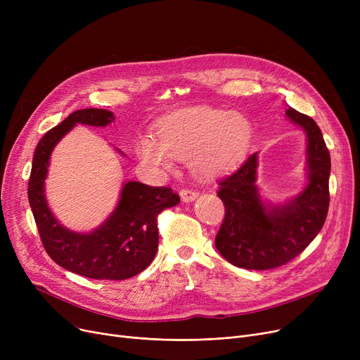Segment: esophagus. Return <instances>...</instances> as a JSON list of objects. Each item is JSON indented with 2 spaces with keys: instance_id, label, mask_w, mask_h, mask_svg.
<instances>
[{
  "instance_id": "obj_1",
  "label": "esophagus",
  "mask_w": 360,
  "mask_h": 360,
  "mask_svg": "<svg viewBox=\"0 0 360 360\" xmlns=\"http://www.w3.org/2000/svg\"><path fill=\"white\" fill-rule=\"evenodd\" d=\"M179 194H181V200L184 202H191L198 197V193L193 191V190H181Z\"/></svg>"
}]
</instances>
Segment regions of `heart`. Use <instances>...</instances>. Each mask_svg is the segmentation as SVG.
<instances>
[{
  "mask_svg": "<svg viewBox=\"0 0 360 360\" xmlns=\"http://www.w3.org/2000/svg\"><path fill=\"white\" fill-rule=\"evenodd\" d=\"M252 125L240 113L195 108L163 120L156 137L144 134L136 151L148 167L169 170L174 159H191L202 178H214L232 170L247 155Z\"/></svg>",
  "mask_w": 360,
  "mask_h": 360,
  "instance_id": "b5f03b06",
  "label": "heart"
}]
</instances>
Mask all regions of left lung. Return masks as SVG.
I'll return each instance as SVG.
<instances>
[{
  "mask_svg": "<svg viewBox=\"0 0 360 360\" xmlns=\"http://www.w3.org/2000/svg\"><path fill=\"white\" fill-rule=\"evenodd\" d=\"M286 115L307 134L304 190L278 205L264 201L255 184L258 153L219 181L217 195L226 212L216 248L240 269L270 270L289 262L315 239L328 213L331 160L323 132L312 118L293 108Z\"/></svg>",
  "mask_w": 360,
  "mask_h": 360,
  "instance_id": "1",
  "label": "left lung"
}]
</instances>
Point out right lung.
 Masks as SVG:
<instances>
[{
	"instance_id": "right-lung-1",
	"label": "right lung",
	"mask_w": 360,
	"mask_h": 360,
	"mask_svg": "<svg viewBox=\"0 0 360 360\" xmlns=\"http://www.w3.org/2000/svg\"><path fill=\"white\" fill-rule=\"evenodd\" d=\"M113 121L115 117L106 109L70 113L37 143L27 186L29 204L48 255L71 273L98 280H125L146 270L158 252V216L179 202V195L170 188L128 181L115 209L94 231L74 232L56 220L45 195L52 150L77 124L106 127Z\"/></svg>"
}]
</instances>
